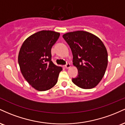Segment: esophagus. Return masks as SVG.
Instances as JSON below:
<instances>
[{
    "mask_svg": "<svg viewBox=\"0 0 125 125\" xmlns=\"http://www.w3.org/2000/svg\"><path fill=\"white\" fill-rule=\"evenodd\" d=\"M70 67H71V64H70L69 63H67L66 64V65H65L66 68L68 69V68H69Z\"/></svg>",
    "mask_w": 125,
    "mask_h": 125,
    "instance_id": "esophagus-1",
    "label": "esophagus"
}]
</instances>
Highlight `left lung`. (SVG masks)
<instances>
[{
	"mask_svg": "<svg viewBox=\"0 0 125 125\" xmlns=\"http://www.w3.org/2000/svg\"><path fill=\"white\" fill-rule=\"evenodd\" d=\"M63 38L69 45L73 64L78 74L72 78L74 84L82 89H92L101 81L107 66V52L99 38L87 31L69 32Z\"/></svg>",
	"mask_w": 125,
	"mask_h": 125,
	"instance_id": "8db88e82",
	"label": "left lung"
}]
</instances>
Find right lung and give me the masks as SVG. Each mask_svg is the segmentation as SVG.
Instances as JSON below:
<instances>
[{"mask_svg": "<svg viewBox=\"0 0 125 125\" xmlns=\"http://www.w3.org/2000/svg\"><path fill=\"white\" fill-rule=\"evenodd\" d=\"M59 36V33L53 31H39L27 38L20 49L18 63L21 73L39 91L53 87L62 70L52 61V47Z\"/></svg>", "mask_w": 125, "mask_h": 125, "instance_id": "1", "label": "right lung"}]
</instances>
